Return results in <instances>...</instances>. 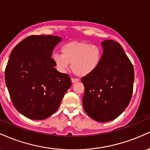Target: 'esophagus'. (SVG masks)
<instances>
[{"mask_svg":"<svg viewBox=\"0 0 150 150\" xmlns=\"http://www.w3.org/2000/svg\"><path fill=\"white\" fill-rule=\"evenodd\" d=\"M79 81V79L77 78H72L71 79V81L72 83H76V82H78Z\"/></svg>","mask_w":150,"mask_h":150,"instance_id":"34e87169","label":"esophagus"}]
</instances>
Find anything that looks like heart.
I'll return each instance as SVG.
<instances>
[{"label": "heart", "mask_w": 150, "mask_h": 150, "mask_svg": "<svg viewBox=\"0 0 150 150\" xmlns=\"http://www.w3.org/2000/svg\"><path fill=\"white\" fill-rule=\"evenodd\" d=\"M61 54L54 53L52 59L61 71H66L71 64L76 75L83 76L91 74L100 65L102 60L101 48L96 45L83 42H71L64 45Z\"/></svg>", "instance_id": "b5f03b06"}]
</instances>
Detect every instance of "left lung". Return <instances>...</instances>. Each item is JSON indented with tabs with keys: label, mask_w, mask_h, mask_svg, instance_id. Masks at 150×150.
<instances>
[{
	"label": "left lung",
	"mask_w": 150,
	"mask_h": 150,
	"mask_svg": "<svg viewBox=\"0 0 150 150\" xmlns=\"http://www.w3.org/2000/svg\"><path fill=\"white\" fill-rule=\"evenodd\" d=\"M100 65L81 78L83 105L87 115L98 122L115 119L130 102L133 91L134 68L117 42L105 40Z\"/></svg>",
	"instance_id": "obj_1"
}]
</instances>
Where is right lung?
<instances>
[{"label": "right lung", "instance_id": "1", "mask_svg": "<svg viewBox=\"0 0 150 150\" xmlns=\"http://www.w3.org/2000/svg\"><path fill=\"white\" fill-rule=\"evenodd\" d=\"M61 41L57 36L30 35L12 50L5 80L13 105L28 118L44 120L54 113L71 86L51 57Z\"/></svg>", "mask_w": 150, "mask_h": 150}]
</instances>
